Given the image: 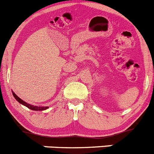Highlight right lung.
<instances>
[{
	"instance_id": "add662e5",
	"label": "right lung",
	"mask_w": 154,
	"mask_h": 154,
	"mask_svg": "<svg viewBox=\"0 0 154 154\" xmlns=\"http://www.w3.org/2000/svg\"><path fill=\"white\" fill-rule=\"evenodd\" d=\"M12 93H13V95H14V97H15V99L19 102V103L24 105V106H26V107H28L29 109H32V110H35V111H42V110H45V109H47L48 108V106H34V105L29 104V103H27L26 102H25L24 100H22L21 98L17 96V95L13 91H12Z\"/></svg>"
}]
</instances>
